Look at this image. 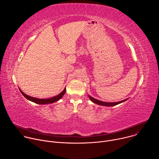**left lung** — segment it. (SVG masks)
I'll return each instance as SVG.
<instances>
[{
  "label": "left lung",
  "mask_w": 159,
  "mask_h": 159,
  "mask_svg": "<svg viewBox=\"0 0 159 159\" xmlns=\"http://www.w3.org/2000/svg\"><path fill=\"white\" fill-rule=\"evenodd\" d=\"M88 97L90 99V101H91L92 102H93L94 103L96 104H98V105H101V106H107V107H109V106H116V105H118L120 103H122L123 102H125V101H126L127 99H124L123 101H119V102H104V101H99L98 99H96L95 98H93V97H91L90 96L88 95Z\"/></svg>",
  "instance_id": "left-lung-1"
}]
</instances>
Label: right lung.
Returning <instances> with one entry per match:
<instances>
[{
	"instance_id": "right-lung-1",
	"label": "right lung",
	"mask_w": 159,
	"mask_h": 159,
	"mask_svg": "<svg viewBox=\"0 0 159 159\" xmlns=\"http://www.w3.org/2000/svg\"><path fill=\"white\" fill-rule=\"evenodd\" d=\"M20 91L21 93V94L23 95L27 99H28L29 101H31V102H33L34 103H36V104H51V103H53V102H55L58 101H59L65 94V92H66V88H65L63 89V91L59 94L58 95L53 97V98H49V99H39V98H34V97H31V96H30L26 94H25L22 91V90L20 89V88L19 87Z\"/></svg>"
}]
</instances>
